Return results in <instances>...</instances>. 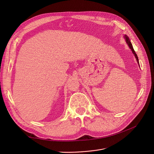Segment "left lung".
I'll return each instance as SVG.
<instances>
[{"mask_svg": "<svg viewBox=\"0 0 154 154\" xmlns=\"http://www.w3.org/2000/svg\"><path fill=\"white\" fill-rule=\"evenodd\" d=\"M124 37H125V40H126V42H127V44H128V47H130V48L131 49V51H132L133 54H134V55H135V58H136V59H137V62H138V63H139V59H138V57H137V55L136 54V53H135V51H134V49L133 46H132V43L131 42V40H129V38H128L126 35H124Z\"/></svg>", "mask_w": 154, "mask_h": 154, "instance_id": "1", "label": "left lung"}]
</instances>
